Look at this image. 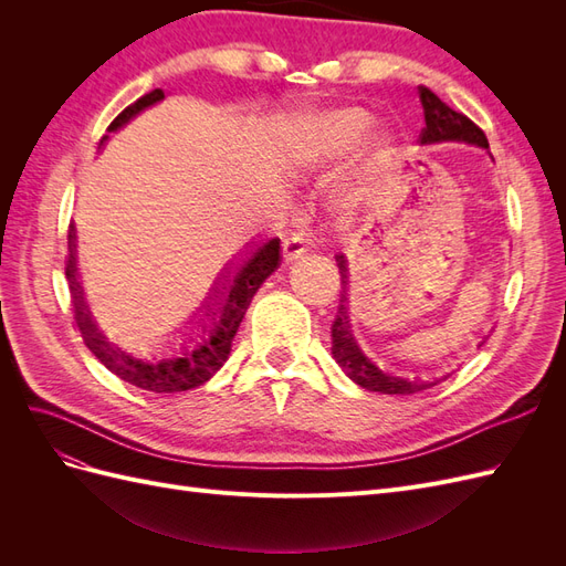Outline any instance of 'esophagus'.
<instances>
[{
	"label": "esophagus",
	"instance_id": "esophagus-1",
	"mask_svg": "<svg viewBox=\"0 0 566 566\" xmlns=\"http://www.w3.org/2000/svg\"><path fill=\"white\" fill-rule=\"evenodd\" d=\"M306 245H310V238L304 233H293L283 241V260L285 262H295L297 256H302L306 252Z\"/></svg>",
	"mask_w": 566,
	"mask_h": 566
}]
</instances>
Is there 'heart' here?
I'll use <instances>...</instances> for the list:
<instances>
[{
  "mask_svg": "<svg viewBox=\"0 0 566 566\" xmlns=\"http://www.w3.org/2000/svg\"><path fill=\"white\" fill-rule=\"evenodd\" d=\"M370 115L364 108H333L310 119L300 142V160L310 167L323 165L347 150L368 125ZM391 134L375 132L364 148V169L380 165L391 153Z\"/></svg>",
  "mask_w": 566,
  "mask_h": 566,
  "instance_id": "heart-1",
  "label": "heart"
}]
</instances>
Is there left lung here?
Listing matches in <instances>:
<instances>
[{
    "label": "left lung",
    "instance_id": "left-lung-1",
    "mask_svg": "<svg viewBox=\"0 0 566 566\" xmlns=\"http://www.w3.org/2000/svg\"><path fill=\"white\" fill-rule=\"evenodd\" d=\"M420 104L424 113V127L420 132V144H441V142H465L479 148H489L486 134L479 129L468 115H462L453 108H449L443 101L427 87H418ZM339 276H342V295L337 316L333 321V356L339 364V368L349 375L358 387L368 391H380V394H416L427 387L437 385L434 382H422V380H403L394 378V375L380 370L370 358L358 349L356 339L352 335V325L347 316V264L345 256H337Z\"/></svg>",
    "mask_w": 566,
    "mask_h": 566
}]
</instances>
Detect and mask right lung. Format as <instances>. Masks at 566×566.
Here are the masks:
<instances>
[{
  "label": "right lung",
  "mask_w": 566,
  "mask_h": 566,
  "mask_svg": "<svg viewBox=\"0 0 566 566\" xmlns=\"http://www.w3.org/2000/svg\"><path fill=\"white\" fill-rule=\"evenodd\" d=\"M165 98L163 90H153L139 101H134L119 113L106 132H117L123 125H127L134 115H139L144 108L158 104ZM108 136L101 139L104 144ZM67 264L65 276L71 281L73 293V306H75V323L84 337V345L104 364L111 373H115L119 380H125L134 387L153 391V394H175L200 387L208 382L212 375L227 364L231 354V342L238 333L248 306L254 297L260 285L271 276L281 264V241L271 238V241L256 245L248 260L235 264V271L231 264H227V271L221 273V279L214 283L212 293L200 306V314H196V331L188 333L191 345L181 347L179 356L160 358V361H142V358L132 356L129 352L119 349L108 337L96 328L92 318L90 306L84 304V293L80 285L77 273V260H75V231L71 227L67 233ZM197 339L193 340L192 337Z\"/></svg>",
  "instance_id": "1"
}]
</instances>
